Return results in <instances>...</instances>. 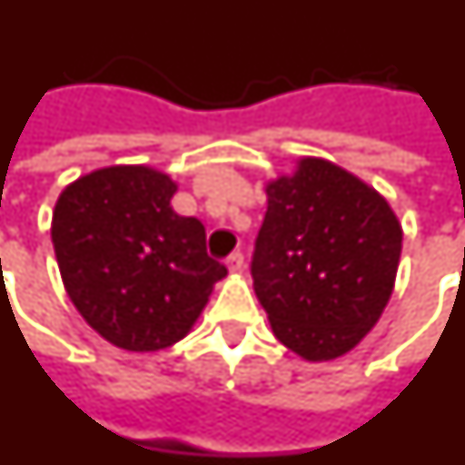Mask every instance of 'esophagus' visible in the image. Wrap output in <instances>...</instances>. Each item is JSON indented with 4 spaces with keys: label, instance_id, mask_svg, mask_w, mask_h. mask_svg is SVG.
<instances>
[{
    "label": "esophagus",
    "instance_id": "1",
    "mask_svg": "<svg viewBox=\"0 0 465 465\" xmlns=\"http://www.w3.org/2000/svg\"><path fill=\"white\" fill-rule=\"evenodd\" d=\"M243 252L241 251H236V252H232V255L226 257V267L232 269V272H241V269H243Z\"/></svg>",
    "mask_w": 465,
    "mask_h": 465
}]
</instances>
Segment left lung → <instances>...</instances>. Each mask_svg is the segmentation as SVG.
Listing matches in <instances>:
<instances>
[{"mask_svg": "<svg viewBox=\"0 0 465 465\" xmlns=\"http://www.w3.org/2000/svg\"><path fill=\"white\" fill-rule=\"evenodd\" d=\"M401 224L376 189L322 158L267 184L252 286L272 331L307 361L350 352L383 314Z\"/></svg>", "mask_w": 465, "mask_h": 465, "instance_id": "obj_1", "label": "left lung"}]
</instances>
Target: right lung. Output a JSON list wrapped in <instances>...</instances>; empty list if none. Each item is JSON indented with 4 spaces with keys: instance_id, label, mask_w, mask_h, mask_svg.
<instances>
[{
    "instance_id": "right-lung-1",
    "label": "right lung",
    "mask_w": 465,
    "mask_h": 465,
    "mask_svg": "<svg viewBox=\"0 0 465 465\" xmlns=\"http://www.w3.org/2000/svg\"><path fill=\"white\" fill-rule=\"evenodd\" d=\"M177 184L143 165L101 167L64 189L52 241L68 298L101 338L155 352L191 331L226 267L205 226L173 210Z\"/></svg>"
}]
</instances>
